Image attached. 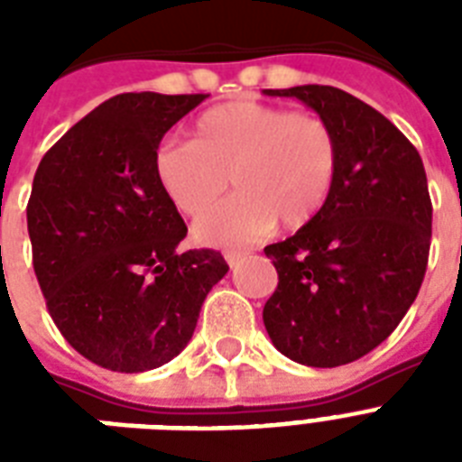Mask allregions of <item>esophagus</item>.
Here are the masks:
<instances>
[{
	"mask_svg": "<svg viewBox=\"0 0 462 462\" xmlns=\"http://www.w3.org/2000/svg\"><path fill=\"white\" fill-rule=\"evenodd\" d=\"M246 252H235V249H230V252H225V261H227V266H237L239 261L245 259Z\"/></svg>",
	"mask_w": 462,
	"mask_h": 462,
	"instance_id": "1",
	"label": "esophagus"
}]
</instances>
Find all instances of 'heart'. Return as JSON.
Returning a JSON list of instances; mask_svg holds the SVG:
<instances>
[{"label":"heart","instance_id":"obj_1","mask_svg":"<svg viewBox=\"0 0 462 462\" xmlns=\"http://www.w3.org/2000/svg\"><path fill=\"white\" fill-rule=\"evenodd\" d=\"M340 143L319 115L259 100L216 105L196 119L189 141H165L153 155L162 194L181 216L196 217L224 193L238 194L194 225L208 246H245L273 230L311 223L328 201Z\"/></svg>","mask_w":462,"mask_h":462}]
</instances>
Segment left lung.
Returning <instances> with one entry per match:
<instances>
[{"label": "left lung", "mask_w": 462, "mask_h": 462, "mask_svg": "<svg viewBox=\"0 0 462 462\" xmlns=\"http://www.w3.org/2000/svg\"><path fill=\"white\" fill-rule=\"evenodd\" d=\"M263 93L302 100L340 143L336 187L321 213L263 249L278 271L263 326L292 362L350 365L393 333L422 288L431 245L422 158L398 126L345 90Z\"/></svg>", "instance_id": "8db88e82"}]
</instances>
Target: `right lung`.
<instances>
[{
	"label": "right lung",
	"instance_id": "right-lung-1",
	"mask_svg": "<svg viewBox=\"0 0 462 462\" xmlns=\"http://www.w3.org/2000/svg\"><path fill=\"white\" fill-rule=\"evenodd\" d=\"M208 96L122 93L76 122L40 160L25 216L47 311L83 357L139 374L177 357L220 252L177 246L187 225L153 172L160 141Z\"/></svg>",
	"mask_w": 462,
	"mask_h": 462
}]
</instances>
